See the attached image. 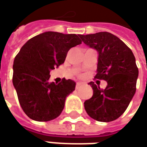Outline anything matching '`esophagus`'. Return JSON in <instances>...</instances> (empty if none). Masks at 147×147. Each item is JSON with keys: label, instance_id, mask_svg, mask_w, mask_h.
<instances>
[{"label": "esophagus", "instance_id": "34e87169", "mask_svg": "<svg viewBox=\"0 0 147 147\" xmlns=\"http://www.w3.org/2000/svg\"><path fill=\"white\" fill-rule=\"evenodd\" d=\"M82 85V83H77L76 84V89H78L79 87H80Z\"/></svg>", "mask_w": 147, "mask_h": 147}]
</instances>
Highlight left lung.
I'll list each match as a JSON object with an SVG mask.
<instances>
[{"label":"left lung","instance_id":"obj_1","mask_svg":"<svg viewBox=\"0 0 147 147\" xmlns=\"http://www.w3.org/2000/svg\"><path fill=\"white\" fill-rule=\"evenodd\" d=\"M80 38L98 53L95 78L107 83L104 89L94 82L89 83L94 94L84 102V109L95 120L113 121L125 111L136 92L138 68L135 57L132 50L111 33L80 35Z\"/></svg>","mask_w":147,"mask_h":147}]
</instances>
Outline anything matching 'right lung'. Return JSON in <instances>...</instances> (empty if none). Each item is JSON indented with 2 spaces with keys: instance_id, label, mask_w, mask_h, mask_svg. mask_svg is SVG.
<instances>
[{
  "instance_id": "right-lung-1",
  "label": "right lung",
  "mask_w": 147,
  "mask_h": 147,
  "mask_svg": "<svg viewBox=\"0 0 147 147\" xmlns=\"http://www.w3.org/2000/svg\"><path fill=\"white\" fill-rule=\"evenodd\" d=\"M80 35L45 32L28 40L14 58L13 84L21 107L30 119L57 118L76 88L72 80L49 82L50 71L63 63L69 49L81 44Z\"/></svg>"
}]
</instances>
